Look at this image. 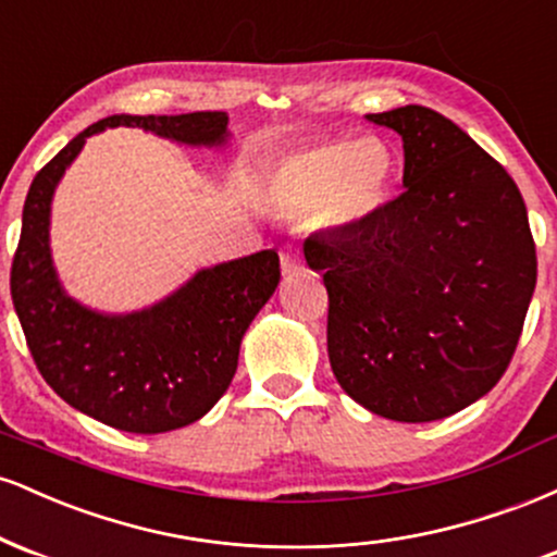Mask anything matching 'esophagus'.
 Segmentation results:
<instances>
[{
  "label": "esophagus",
  "instance_id": "obj_1",
  "mask_svg": "<svg viewBox=\"0 0 557 557\" xmlns=\"http://www.w3.org/2000/svg\"><path fill=\"white\" fill-rule=\"evenodd\" d=\"M280 267H283V274H287V277L304 272V257H300L296 246L280 248Z\"/></svg>",
  "mask_w": 557,
  "mask_h": 557
}]
</instances>
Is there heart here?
<instances>
[{
    "instance_id": "heart-1",
    "label": "heart",
    "mask_w": 557,
    "mask_h": 557,
    "mask_svg": "<svg viewBox=\"0 0 557 557\" xmlns=\"http://www.w3.org/2000/svg\"><path fill=\"white\" fill-rule=\"evenodd\" d=\"M389 177L393 157L380 140L332 138L287 157L274 183L285 201L300 209L322 203L327 220L354 225L385 201Z\"/></svg>"
}]
</instances>
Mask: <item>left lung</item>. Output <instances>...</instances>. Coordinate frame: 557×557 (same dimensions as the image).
Returning <instances> with one entry per match:
<instances>
[{"mask_svg": "<svg viewBox=\"0 0 557 557\" xmlns=\"http://www.w3.org/2000/svg\"><path fill=\"white\" fill-rule=\"evenodd\" d=\"M403 138V185L304 243L327 287L332 372L363 408L437 421L487 395L519 345L536 248L519 185L430 107L367 114Z\"/></svg>", "mask_w": 557, "mask_h": 557, "instance_id": "1", "label": "left lung"}]
</instances>
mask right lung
Masks as SVG:
<instances>
[{"label":"right lung","mask_w":557,"mask_h":557,"mask_svg":"<svg viewBox=\"0 0 557 557\" xmlns=\"http://www.w3.org/2000/svg\"><path fill=\"white\" fill-rule=\"evenodd\" d=\"M144 127L183 144L225 140V112L112 114L78 133L30 183L10 293L47 385L78 411L133 434L181 430L225 395L240 337L280 283L277 251L198 272L175 296L131 317H101L62 293L49 259V203L88 136Z\"/></svg>","instance_id":"1"}]
</instances>
